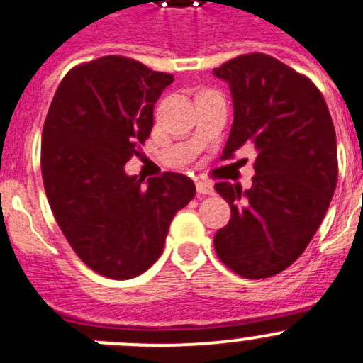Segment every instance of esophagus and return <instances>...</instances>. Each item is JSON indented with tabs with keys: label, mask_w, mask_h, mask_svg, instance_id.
Segmentation results:
<instances>
[{
	"label": "esophagus",
	"mask_w": 363,
	"mask_h": 363,
	"mask_svg": "<svg viewBox=\"0 0 363 363\" xmlns=\"http://www.w3.org/2000/svg\"><path fill=\"white\" fill-rule=\"evenodd\" d=\"M196 191H199V195H213L214 188H213V184H211V182L199 181V182H196Z\"/></svg>",
	"instance_id": "esophagus-1"
}]
</instances>
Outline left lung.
Segmentation results:
<instances>
[{"label": "left lung", "instance_id": "left-lung-1", "mask_svg": "<svg viewBox=\"0 0 363 363\" xmlns=\"http://www.w3.org/2000/svg\"><path fill=\"white\" fill-rule=\"evenodd\" d=\"M213 74L227 81L234 104L223 157L242 147L257 150L252 188L214 186L232 211L214 250L242 279H267L305 252L332 202L335 128L318 86L273 56L241 55Z\"/></svg>", "mask_w": 363, "mask_h": 363}]
</instances>
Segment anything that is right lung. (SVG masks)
Listing matches in <instances>:
<instances>
[{
  "instance_id": "add662e5",
  "label": "right lung",
  "mask_w": 363,
  "mask_h": 363,
  "mask_svg": "<svg viewBox=\"0 0 363 363\" xmlns=\"http://www.w3.org/2000/svg\"><path fill=\"white\" fill-rule=\"evenodd\" d=\"M174 81L125 56H103L63 77L42 131V179L55 220L99 275L128 280L163 252L175 213L195 184L167 172L142 188L124 164L154 125V104Z\"/></svg>"
}]
</instances>
